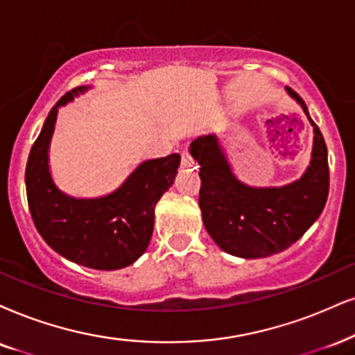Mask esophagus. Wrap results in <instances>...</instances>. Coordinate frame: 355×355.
<instances>
[{"mask_svg": "<svg viewBox=\"0 0 355 355\" xmlns=\"http://www.w3.org/2000/svg\"><path fill=\"white\" fill-rule=\"evenodd\" d=\"M182 164L185 165V167H190V165H193V159H191L190 152H188L187 149L182 150Z\"/></svg>", "mask_w": 355, "mask_h": 355, "instance_id": "obj_1", "label": "esophagus"}]
</instances>
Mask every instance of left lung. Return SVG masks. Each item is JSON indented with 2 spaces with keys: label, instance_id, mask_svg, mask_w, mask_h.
<instances>
[{
  "label": "left lung",
  "instance_id": "left-lung-1",
  "mask_svg": "<svg viewBox=\"0 0 355 355\" xmlns=\"http://www.w3.org/2000/svg\"><path fill=\"white\" fill-rule=\"evenodd\" d=\"M313 125V152L300 180L284 187H249L232 173L214 134L200 136L190 154L200 164V209L208 234L224 252L242 259L278 254L297 242L320 218L329 193L324 137L308 107L291 88Z\"/></svg>",
  "mask_w": 355,
  "mask_h": 355
}]
</instances>
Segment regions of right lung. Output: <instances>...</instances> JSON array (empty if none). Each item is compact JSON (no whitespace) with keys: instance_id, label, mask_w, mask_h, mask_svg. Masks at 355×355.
Returning <instances> with one entry per match:
<instances>
[{"instance_id":"right-lung-1","label":"right lung","mask_w":355,"mask_h":355,"mask_svg":"<svg viewBox=\"0 0 355 355\" xmlns=\"http://www.w3.org/2000/svg\"><path fill=\"white\" fill-rule=\"evenodd\" d=\"M65 93L49 113L26 165V191L35 230L62 257L95 270H118L146 252L155 205L172 187L180 155L142 162L118 190L101 198H73L57 188L49 170V146L58 107L85 93Z\"/></svg>"}]
</instances>
